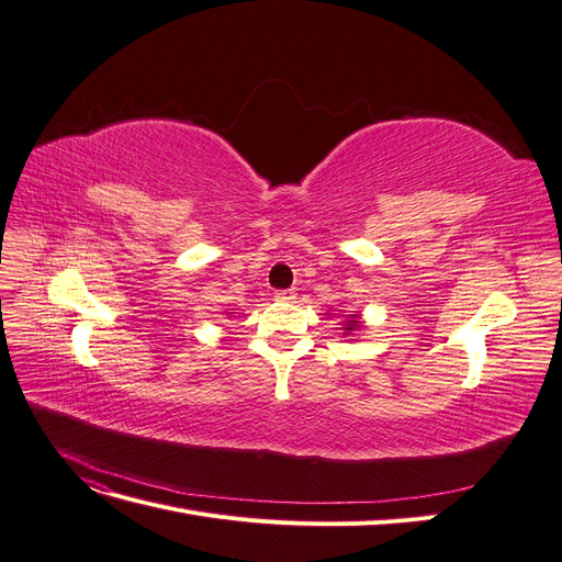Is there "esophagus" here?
Masks as SVG:
<instances>
[{
    "label": "esophagus",
    "instance_id": "esophagus-1",
    "mask_svg": "<svg viewBox=\"0 0 562 562\" xmlns=\"http://www.w3.org/2000/svg\"><path fill=\"white\" fill-rule=\"evenodd\" d=\"M274 297H277L279 302H291V300H295V291H277Z\"/></svg>",
    "mask_w": 562,
    "mask_h": 562
}]
</instances>
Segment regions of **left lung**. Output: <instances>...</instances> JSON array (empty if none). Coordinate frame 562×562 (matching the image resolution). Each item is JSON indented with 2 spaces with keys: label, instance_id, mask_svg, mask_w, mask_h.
<instances>
[{
  "label": "left lung",
  "instance_id": "8db88e82",
  "mask_svg": "<svg viewBox=\"0 0 562 562\" xmlns=\"http://www.w3.org/2000/svg\"><path fill=\"white\" fill-rule=\"evenodd\" d=\"M361 316L359 314H347L345 316V321H342V330H345V335H351V333H356V330H361Z\"/></svg>",
  "mask_w": 562,
  "mask_h": 562
}]
</instances>
